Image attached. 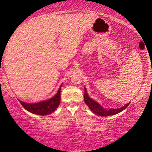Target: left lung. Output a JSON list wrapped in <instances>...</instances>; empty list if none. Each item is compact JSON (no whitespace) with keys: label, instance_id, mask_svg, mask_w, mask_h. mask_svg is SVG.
Listing matches in <instances>:
<instances>
[{"label":"left lung","instance_id":"obj_1","mask_svg":"<svg viewBox=\"0 0 152 152\" xmlns=\"http://www.w3.org/2000/svg\"><path fill=\"white\" fill-rule=\"evenodd\" d=\"M84 90H85V92H84V102H85V103H86V104L87 106H88V107L89 108V109L91 110L92 112H93V113H94L96 115H99V116L104 117V116L113 115L118 113L119 112H122V110H125L128 107V105L130 104V103H129L120 108H117V109L110 108L108 110H106V109L103 108L98 103L95 102L94 100L92 99L91 98H90L89 97L88 94H87L86 87H84Z\"/></svg>","mask_w":152,"mask_h":152}]
</instances>
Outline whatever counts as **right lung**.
Wrapping results in <instances>:
<instances>
[{"mask_svg":"<svg viewBox=\"0 0 152 152\" xmlns=\"http://www.w3.org/2000/svg\"><path fill=\"white\" fill-rule=\"evenodd\" d=\"M61 85L57 93L52 98L36 103H26L19 100L20 103L25 110L34 114L39 115H47L50 114L56 110L60 103L61 100Z\"/></svg>","mask_w":152,"mask_h":152,"instance_id":"obj_1","label":"right lung"}]
</instances>
